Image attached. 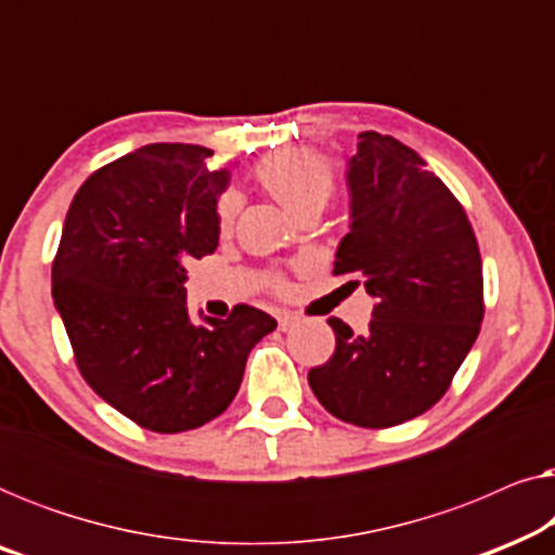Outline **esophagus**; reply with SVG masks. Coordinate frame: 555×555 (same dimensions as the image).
<instances>
[{
  "instance_id": "34e87169",
  "label": "esophagus",
  "mask_w": 555,
  "mask_h": 555,
  "mask_svg": "<svg viewBox=\"0 0 555 555\" xmlns=\"http://www.w3.org/2000/svg\"><path fill=\"white\" fill-rule=\"evenodd\" d=\"M293 325H298V315H293V313H280L278 315V328L280 331H291Z\"/></svg>"
}]
</instances>
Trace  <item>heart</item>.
I'll return each instance as SVG.
<instances>
[{"label":"heart","instance_id":"b5f03b06","mask_svg":"<svg viewBox=\"0 0 555 555\" xmlns=\"http://www.w3.org/2000/svg\"><path fill=\"white\" fill-rule=\"evenodd\" d=\"M255 181L272 199L283 204L293 217H302L321 209L336 192V166L328 156L310 149H283L278 154L262 158L255 166ZM240 211V199L234 192H222L217 199V230L227 234L232 230L234 217ZM278 287L280 278L272 280Z\"/></svg>","mask_w":555,"mask_h":555}]
</instances>
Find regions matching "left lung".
<instances>
[{"label":"left lung","mask_w":555,"mask_h":555,"mask_svg":"<svg viewBox=\"0 0 555 555\" xmlns=\"http://www.w3.org/2000/svg\"><path fill=\"white\" fill-rule=\"evenodd\" d=\"M351 232L333 275H356L376 298L363 336L328 318L336 351L308 384L333 416L386 429L414 420L450 389L485 315L473 224L444 181L404 143L359 133L348 162Z\"/></svg>","instance_id":"8db88e82"}]
</instances>
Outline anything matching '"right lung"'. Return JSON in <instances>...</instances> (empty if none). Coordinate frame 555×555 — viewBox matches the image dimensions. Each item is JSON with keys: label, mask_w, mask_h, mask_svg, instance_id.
<instances>
[{"label": "right lung", "mask_w": 555, "mask_h": 555, "mask_svg": "<svg viewBox=\"0 0 555 555\" xmlns=\"http://www.w3.org/2000/svg\"><path fill=\"white\" fill-rule=\"evenodd\" d=\"M209 149L151 143L90 173L67 209L52 298L75 363L98 397L158 435L196 429L232 404L253 346L275 318L234 306L189 318V260L219 245L230 171Z\"/></svg>", "instance_id": "obj_1"}]
</instances>
